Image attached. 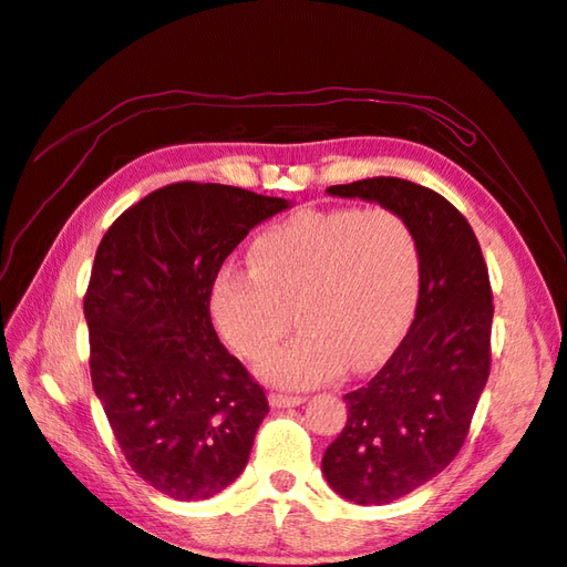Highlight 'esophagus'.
<instances>
[{"label": "esophagus", "mask_w": 567, "mask_h": 567, "mask_svg": "<svg viewBox=\"0 0 567 567\" xmlns=\"http://www.w3.org/2000/svg\"><path fill=\"white\" fill-rule=\"evenodd\" d=\"M269 402L274 408H296V404H303L306 398L303 394H286V392H271Z\"/></svg>", "instance_id": "esophagus-1"}]
</instances>
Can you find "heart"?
<instances>
[{"label": "heart", "mask_w": 567, "mask_h": 567, "mask_svg": "<svg viewBox=\"0 0 567 567\" xmlns=\"http://www.w3.org/2000/svg\"><path fill=\"white\" fill-rule=\"evenodd\" d=\"M251 271L221 269L209 313L237 355L261 362L287 334L302 333L264 362L286 388H313L340 370H368L408 328L420 293V241L390 207L301 209L266 227L249 247Z\"/></svg>", "instance_id": "1"}]
</instances>
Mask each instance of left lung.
I'll list each match as a JSON object with an SVG mask.
<instances>
[{"label":"left lung","instance_id":"1","mask_svg":"<svg viewBox=\"0 0 567 567\" xmlns=\"http://www.w3.org/2000/svg\"><path fill=\"white\" fill-rule=\"evenodd\" d=\"M410 221L420 241L416 313L390 360L346 394L348 422L323 454L328 484L360 506L392 504L464 446L491 372L494 293L472 224L440 192L400 177L328 187Z\"/></svg>","mask_w":567,"mask_h":567}]
</instances>
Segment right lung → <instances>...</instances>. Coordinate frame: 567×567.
<instances>
[{"mask_svg":"<svg viewBox=\"0 0 567 567\" xmlns=\"http://www.w3.org/2000/svg\"><path fill=\"white\" fill-rule=\"evenodd\" d=\"M281 197L173 183L117 217L83 296L93 390L125 462L177 501L219 494L249 462L269 400L221 346L209 288Z\"/></svg>","mask_w":567,"mask_h":567,"instance_id":"1","label":"right lung"}]
</instances>
